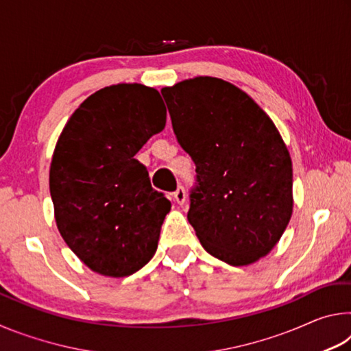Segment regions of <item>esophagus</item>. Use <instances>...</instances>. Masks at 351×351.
Returning a JSON list of instances; mask_svg holds the SVG:
<instances>
[{"mask_svg":"<svg viewBox=\"0 0 351 351\" xmlns=\"http://www.w3.org/2000/svg\"><path fill=\"white\" fill-rule=\"evenodd\" d=\"M186 198H187L186 190H184V187H178V190L173 193V199L176 201L178 204L182 206L184 203H186Z\"/></svg>","mask_w":351,"mask_h":351,"instance_id":"esophagus-1","label":"esophagus"}]
</instances>
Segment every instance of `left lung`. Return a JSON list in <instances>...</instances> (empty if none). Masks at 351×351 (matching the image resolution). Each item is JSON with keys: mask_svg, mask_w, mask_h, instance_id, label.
<instances>
[{"mask_svg": "<svg viewBox=\"0 0 351 351\" xmlns=\"http://www.w3.org/2000/svg\"><path fill=\"white\" fill-rule=\"evenodd\" d=\"M176 139L197 165L189 223L224 263H255L293 215V162L271 117L232 83L195 77L161 90Z\"/></svg>", "mask_w": 351, "mask_h": 351, "instance_id": "1", "label": "left lung"}]
</instances>
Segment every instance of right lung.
Here are the masks:
<instances>
[{
	"instance_id": "add662e5",
	"label": "right lung",
	"mask_w": 351,
	"mask_h": 351,
	"mask_svg": "<svg viewBox=\"0 0 351 351\" xmlns=\"http://www.w3.org/2000/svg\"><path fill=\"white\" fill-rule=\"evenodd\" d=\"M165 117L154 88L119 83L83 100L57 141L49 170L57 229L100 276H132L156 252L171 204L134 154Z\"/></svg>"
}]
</instances>
